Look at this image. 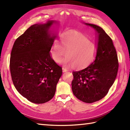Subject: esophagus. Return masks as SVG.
<instances>
[{
  "instance_id": "esophagus-1",
  "label": "esophagus",
  "mask_w": 130,
  "mask_h": 130,
  "mask_svg": "<svg viewBox=\"0 0 130 130\" xmlns=\"http://www.w3.org/2000/svg\"><path fill=\"white\" fill-rule=\"evenodd\" d=\"M68 71V70L67 69L64 68H62V71H63V73L67 72V71Z\"/></svg>"
}]
</instances>
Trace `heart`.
Masks as SVG:
<instances>
[{
    "label": "heart",
    "mask_w": 130,
    "mask_h": 130,
    "mask_svg": "<svg viewBox=\"0 0 130 130\" xmlns=\"http://www.w3.org/2000/svg\"><path fill=\"white\" fill-rule=\"evenodd\" d=\"M61 39V42L55 40L51 46V55L55 62L80 70L88 67L95 59L98 46L84 34L70 31L63 34ZM65 51L67 56L61 60Z\"/></svg>",
    "instance_id": "obj_1"
}]
</instances>
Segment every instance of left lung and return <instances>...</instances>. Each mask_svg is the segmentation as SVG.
<instances>
[{
	"label": "left lung",
	"mask_w": 130,
	"mask_h": 130,
	"mask_svg": "<svg viewBox=\"0 0 130 130\" xmlns=\"http://www.w3.org/2000/svg\"><path fill=\"white\" fill-rule=\"evenodd\" d=\"M95 30L98 52L95 60L84 69L74 71L71 83L76 97L85 103L99 101L107 95L116 78L118 62L112 40L103 28L85 23Z\"/></svg>",
	"instance_id": "1"
}]
</instances>
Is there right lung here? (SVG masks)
Wrapping results in <instances>:
<instances>
[{
	"label": "right lung",
	"instance_id": "right-lung-1",
	"mask_svg": "<svg viewBox=\"0 0 130 130\" xmlns=\"http://www.w3.org/2000/svg\"><path fill=\"white\" fill-rule=\"evenodd\" d=\"M56 21L31 26L15 41L10 70L15 89L32 103H44L54 97L62 75L61 67L52 59L50 50L56 35L51 30Z\"/></svg>",
	"mask_w": 130,
	"mask_h": 130
}]
</instances>
